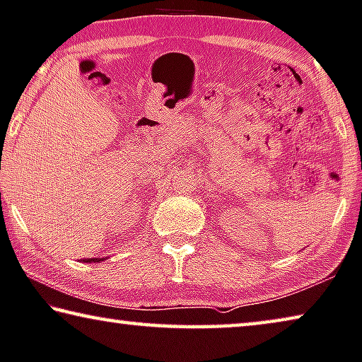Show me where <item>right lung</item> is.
I'll use <instances>...</instances> for the list:
<instances>
[{
	"mask_svg": "<svg viewBox=\"0 0 362 362\" xmlns=\"http://www.w3.org/2000/svg\"><path fill=\"white\" fill-rule=\"evenodd\" d=\"M84 263H90V262H100V258H83Z\"/></svg>",
	"mask_w": 362,
	"mask_h": 362,
	"instance_id": "obj_1",
	"label": "right lung"
}]
</instances>
